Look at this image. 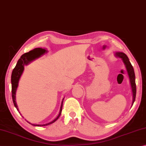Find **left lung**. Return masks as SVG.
Returning a JSON list of instances; mask_svg holds the SVG:
<instances>
[{
    "instance_id": "left-lung-1",
    "label": "left lung",
    "mask_w": 146,
    "mask_h": 146,
    "mask_svg": "<svg viewBox=\"0 0 146 146\" xmlns=\"http://www.w3.org/2000/svg\"><path fill=\"white\" fill-rule=\"evenodd\" d=\"M115 56L116 58H121L123 61V63L125 65V67L126 68L127 74L129 76L130 85H131L132 94H133V102L132 105L133 104L135 98H136V84H135V72L133 66L131 65V63L129 60V58L126 56V54L122 52H115Z\"/></svg>"
}]
</instances>
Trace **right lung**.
<instances>
[{"label":"right lung","instance_id":"right-lung-1","mask_svg":"<svg viewBox=\"0 0 146 146\" xmlns=\"http://www.w3.org/2000/svg\"><path fill=\"white\" fill-rule=\"evenodd\" d=\"M47 50L46 48H34L33 50L29 51V52H26L24 54H22L21 56V57H20L19 61H18L16 66H15V67L14 68L13 70L12 74H11V88H12V90H11L12 99H13V101L14 105L15 106V108H17L18 111H19V108H18V106L16 103V92H17L18 86H19V83L20 77H21L23 72H24V66L25 65H29V64L31 62H32L33 61H34L36 60V59L40 58V56H42L43 54H44L45 53H47ZM63 99H63L62 101H61L60 113H59L57 117H56L54 120H53L52 121H51L50 122H48V123L45 124H31V122L28 121L27 122L35 126H47V125L54 123L56 121H57L58 119L60 117V115L61 113Z\"/></svg>","mask_w":146,"mask_h":146}]
</instances>
